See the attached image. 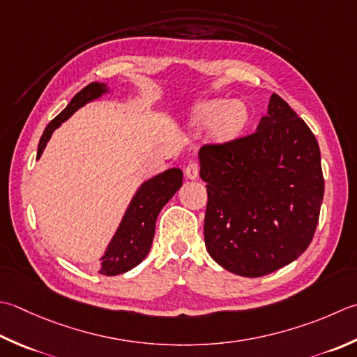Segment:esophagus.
<instances>
[{"instance_id":"obj_1","label":"esophagus","mask_w":357,"mask_h":357,"mask_svg":"<svg viewBox=\"0 0 357 357\" xmlns=\"http://www.w3.org/2000/svg\"><path fill=\"white\" fill-rule=\"evenodd\" d=\"M185 176L188 179H197L199 176V164L195 162V160L188 162L185 167Z\"/></svg>"}]
</instances>
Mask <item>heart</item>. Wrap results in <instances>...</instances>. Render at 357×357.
I'll list each match as a JSON object with an SVG mask.
<instances>
[{
	"label": "heart",
	"mask_w": 357,
	"mask_h": 357,
	"mask_svg": "<svg viewBox=\"0 0 357 357\" xmlns=\"http://www.w3.org/2000/svg\"><path fill=\"white\" fill-rule=\"evenodd\" d=\"M246 122L248 108L240 100H206L198 103L190 113V123L195 128H204L212 123V135L221 142L238 136Z\"/></svg>",
	"instance_id": "1"
}]
</instances>
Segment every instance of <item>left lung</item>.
I'll list each match as a JSON object with an SVG mask.
<instances>
[{
  "label": "left lung",
  "mask_w": 357,
  "mask_h": 357,
  "mask_svg": "<svg viewBox=\"0 0 357 357\" xmlns=\"http://www.w3.org/2000/svg\"><path fill=\"white\" fill-rule=\"evenodd\" d=\"M207 183L204 241L213 260L261 277L302 255L324 199L320 149L303 119L272 94L252 135L199 150Z\"/></svg>",
  "instance_id": "left-lung-1"
}]
</instances>
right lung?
I'll use <instances>...</instances> for the list:
<instances>
[{"label":"right lung","mask_w":357,"mask_h":357,"mask_svg":"<svg viewBox=\"0 0 357 357\" xmlns=\"http://www.w3.org/2000/svg\"><path fill=\"white\" fill-rule=\"evenodd\" d=\"M105 93H108V86L99 82L89 83L80 93H77L73 100L68 103V107L57 117L52 119L43 131L38 144L37 159L43 153L55 128L68 121L83 105L99 99ZM181 185H183V172L181 169H169L145 181L137 188L113 240L109 241L105 255L100 258L102 268L99 272L102 275L123 274V272L137 266L149 255L153 236H155L158 215L172 199L173 195L179 190Z\"/></svg>","instance_id":"add662e5"}]
</instances>
